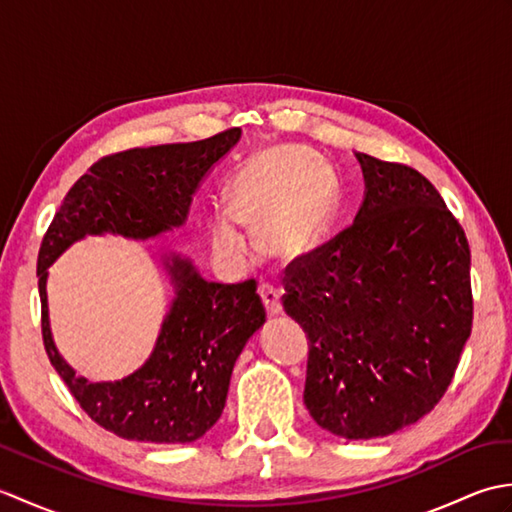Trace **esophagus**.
I'll return each instance as SVG.
<instances>
[{
    "instance_id": "obj_1",
    "label": "esophagus",
    "mask_w": 512,
    "mask_h": 512,
    "mask_svg": "<svg viewBox=\"0 0 512 512\" xmlns=\"http://www.w3.org/2000/svg\"><path fill=\"white\" fill-rule=\"evenodd\" d=\"M259 297H262V301H264L268 317H277V314H281V297H279V290L275 286H270V284L259 286Z\"/></svg>"
}]
</instances>
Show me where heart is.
<instances>
[{
    "mask_svg": "<svg viewBox=\"0 0 512 512\" xmlns=\"http://www.w3.org/2000/svg\"><path fill=\"white\" fill-rule=\"evenodd\" d=\"M228 211L209 217L213 253L228 264H244V226H264V248L273 257H306L319 246L336 209V182L314 151L277 145L257 151L226 184Z\"/></svg>",
    "mask_w": 512,
    "mask_h": 512,
    "instance_id": "heart-1",
    "label": "heart"
}]
</instances>
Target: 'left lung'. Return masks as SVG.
<instances>
[{"label":"left lung","instance_id":"1","mask_svg":"<svg viewBox=\"0 0 512 512\" xmlns=\"http://www.w3.org/2000/svg\"><path fill=\"white\" fill-rule=\"evenodd\" d=\"M354 224L295 259L284 310L310 339L303 402L321 429L385 438L438 405L473 325L471 250L436 187L356 154Z\"/></svg>","mask_w":512,"mask_h":512}]
</instances>
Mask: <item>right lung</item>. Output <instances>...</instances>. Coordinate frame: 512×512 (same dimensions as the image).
<instances>
[{
    "label": "right lung",
    "instance_id": "add662e5",
    "mask_svg": "<svg viewBox=\"0 0 512 512\" xmlns=\"http://www.w3.org/2000/svg\"><path fill=\"white\" fill-rule=\"evenodd\" d=\"M242 129L198 143L129 149L94 162L65 195L37 259L41 332L52 367L88 416L118 438L154 444L200 440L220 420L237 356L266 321L255 279L206 281L189 257L162 255L173 286L154 350L121 380L83 378L52 339L48 268L88 235L149 239L187 222L193 193L231 151Z\"/></svg>",
    "mask_w": 512,
    "mask_h": 512
}]
</instances>
